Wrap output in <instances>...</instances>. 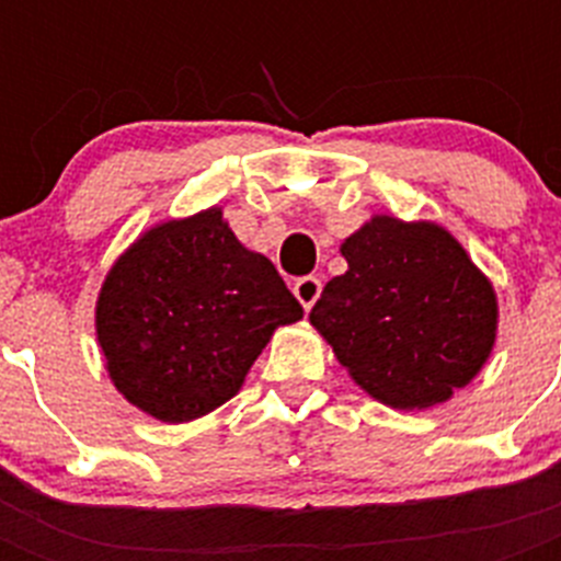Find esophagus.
I'll return each instance as SVG.
<instances>
[{"label": "esophagus", "instance_id": "obj_1", "mask_svg": "<svg viewBox=\"0 0 561 561\" xmlns=\"http://www.w3.org/2000/svg\"><path fill=\"white\" fill-rule=\"evenodd\" d=\"M320 290H323V282L317 279V276H299V279L294 282V294H297V299L302 302L306 311L320 299Z\"/></svg>", "mask_w": 561, "mask_h": 561}]
</instances>
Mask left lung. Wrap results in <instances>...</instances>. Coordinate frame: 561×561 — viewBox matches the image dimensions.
I'll use <instances>...</instances> for the list:
<instances>
[{
	"label": "left lung",
	"mask_w": 561,
	"mask_h": 561,
	"mask_svg": "<svg viewBox=\"0 0 561 561\" xmlns=\"http://www.w3.org/2000/svg\"><path fill=\"white\" fill-rule=\"evenodd\" d=\"M350 271L311 308V325L373 399L443 404L495 346V290L436 224L375 215L341 247Z\"/></svg>",
	"instance_id": "8db88e82"
}]
</instances>
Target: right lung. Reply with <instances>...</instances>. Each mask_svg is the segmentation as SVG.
<instances>
[{
    "label": "right lung",
    "mask_w": 561,
    "mask_h": 561,
    "mask_svg": "<svg viewBox=\"0 0 561 561\" xmlns=\"http://www.w3.org/2000/svg\"><path fill=\"white\" fill-rule=\"evenodd\" d=\"M299 317L271 259L206 209L148 229L113 264L95 332L116 390L178 425L232 399L273 329Z\"/></svg>",
    "instance_id": "1"
}]
</instances>
